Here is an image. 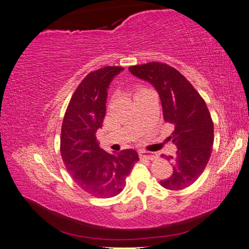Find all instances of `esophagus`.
Segmentation results:
<instances>
[{
    "instance_id": "esophagus-1",
    "label": "esophagus",
    "mask_w": 249,
    "mask_h": 249,
    "mask_svg": "<svg viewBox=\"0 0 249 249\" xmlns=\"http://www.w3.org/2000/svg\"><path fill=\"white\" fill-rule=\"evenodd\" d=\"M139 155H140V157L145 158V159H148V160H156L158 158V155L156 153L146 152V150H140Z\"/></svg>"
}]
</instances>
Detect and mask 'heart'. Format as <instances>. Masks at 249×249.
I'll list each match as a JSON object with an SVG mask.
<instances>
[{
	"instance_id": "obj_1",
	"label": "heart",
	"mask_w": 249,
	"mask_h": 249,
	"mask_svg": "<svg viewBox=\"0 0 249 249\" xmlns=\"http://www.w3.org/2000/svg\"><path fill=\"white\" fill-rule=\"evenodd\" d=\"M141 90H143V89H140V90H138V91H141ZM138 91H137V92H138Z\"/></svg>"
}]
</instances>
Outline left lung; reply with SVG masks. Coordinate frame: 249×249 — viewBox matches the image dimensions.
Returning <instances> with one entry per match:
<instances>
[{
	"label": "left lung",
	"mask_w": 249,
	"mask_h": 249,
	"mask_svg": "<svg viewBox=\"0 0 249 249\" xmlns=\"http://www.w3.org/2000/svg\"><path fill=\"white\" fill-rule=\"evenodd\" d=\"M133 76L152 84L159 93L163 117L175 125L168 138L176 144L173 171L162 187L180 190L192 185L205 170L214 142V124L205 101L182 73L168 64L149 62L129 67Z\"/></svg>",
	"instance_id": "obj_1"
}]
</instances>
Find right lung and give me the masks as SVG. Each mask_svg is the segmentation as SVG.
Instances as JSON below:
<instances>
[{"instance_id": "obj_1", "label": "right lung", "mask_w": 249, "mask_h": 249, "mask_svg": "<svg viewBox=\"0 0 249 249\" xmlns=\"http://www.w3.org/2000/svg\"><path fill=\"white\" fill-rule=\"evenodd\" d=\"M124 69L106 66L88 73L80 83L66 109L60 138L65 167L83 190L96 197L116 196L139 160L127 148L109 154L100 147L96 132L102 129L110 83Z\"/></svg>"}]
</instances>
